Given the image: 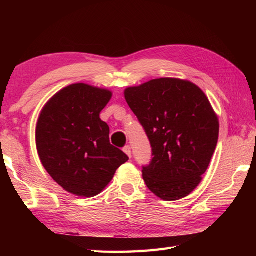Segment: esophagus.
Here are the masks:
<instances>
[{
  "label": "esophagus",
  "mask_w": 256,
  "mask_h": 256,
  "mask_svg": "<svg viewBox=\"0 0 256 256\" xmlns=\"http://www.w3.org/2000/svg\"><path fill=\"white\" fill-rule=\"evenodd\" d=\"M123 150H124V153L126 154V155L130 157V158H131V157H132V150H131V148H130L128 145H126V146H124Z\"/></svg>",
  "instance_id": "esophagus-1"
}]
</instances>
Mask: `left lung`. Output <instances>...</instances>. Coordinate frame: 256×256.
Here are the masks:
<instances>
[{"label": "left lung", "instance_id": "left-lung-1", "mask_svg": "<svg viewBox=\"0 0 256 256\" xmlns=\"http://www.w3.org/2000/svg\"><path fill=\"white\" fill-rule=\"evenodd\" d=\"M124 96L150 143L153 158L142 170L146 186L162 200L184 198L200 184L218 143L219 121L208 98L174 78L128 88Z\"/></svg>", "mask_w": 256, "mask_h": 256}]
</instances>
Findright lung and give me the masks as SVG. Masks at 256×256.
<instances>
[{
  "label": "right lung",
  "instance_id": "add662e5",
  "mask_svg": "<svg viewBox=\"0 0 256 256\" xmlns=\"http://www.w3.org/2000/svg\"><path fill=\"white\" fill-rule=\"evenodd\" d=\"M111 91L84 84L64 88L46 103L36 126L42 166L59 186L80 197L99 194L128 155L110 143L100 112Z\"/></svg>",
  "mask_w": 256,
  "mask_h": 256
}]
</instances>
